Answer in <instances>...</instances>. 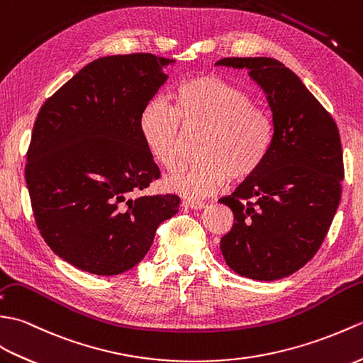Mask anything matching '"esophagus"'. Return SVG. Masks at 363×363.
Masks as SVG:
<instances>
[{
    "label": "esophagus",
    "instance_id": "esophagus-1",
    "mask_svg": "<svg viewBox=\"0 0 363 363\" xmlns=\"http://www.w3.org/2000/svg\"><path fill=\"white\" fill-rule=\"evenodd\" d=\"M182 205L189 209H203L206 206L203 202H194V200H184Z\"/></svg>",
    "mask_w": 363,
    "mask_h": 363
}]
</instances>
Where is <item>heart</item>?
Here are the masks:
<instances>
[{"label":"heart","mask_w":363,"mask_h":363,"mask_svg":"<svg viewBox=\"0 0 363 363\" xmlns=\"http://www.w3.org/2000/svg\"><path fill=\"white\" fill-rule=\"evenodd\" d=\"M183 127L203 128L199 160L166 179V188L189 199L211 196L228 180L252 177L267 160L275 127L270 113L245 88L216 74L184 80L174 107L152 99L140 115V132L158 163L175 169L182 160Z\"/></svg>","instance_id":"heart-1"}]
</instances>
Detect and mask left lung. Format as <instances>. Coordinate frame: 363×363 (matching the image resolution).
Wrapping results in <instances>:
<instances>
[{
  "instance_id": "1",
  "label": "left lung",
  "mask_w": 363,
  "mask_h": 363,
  "mask_svg": "<svg viewBox=\"0 0 363 363\" xmlns=\"http://www.w3.org/2000/svg\"><path fill=\"white\" fill-rule=\"evenodd\" d=\"M248 69L272 110L273 146L257 171L219 202L235 223L220 239L225 262L240 277L281 279L312 259L339 208L343 154L333 116L301 79L270 57H227Z\"/></svg>"
}]
</instances>
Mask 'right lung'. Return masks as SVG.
Masks as SVG:
<instances>
[{"instance_id": "1", "label": "right lung", "mask_w": 363, "mask_h": 363, "mask_svg": "<svg viewBox=\"0 0 363 363\" xmlns=\"http://www.w3.org/2000/svg\"><path fill=\"white\" fill-rule=\"evenodd\" d=\"M174 62L144 52L93 60L38 111L24 169L32 211L45 242L80 270H130L179 213V196L141 194L160 169L140 115Z\"/></svg>"}]
</instances>
